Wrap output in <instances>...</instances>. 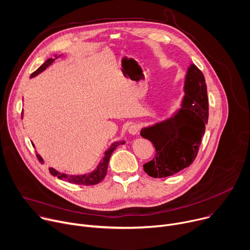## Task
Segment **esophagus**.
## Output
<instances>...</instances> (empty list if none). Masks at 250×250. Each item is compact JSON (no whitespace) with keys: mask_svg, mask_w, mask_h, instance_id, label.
<instances>
[{"mask_svg":"<svg viewBox=\"0 0 250 250\" xmlns=\"http://www.w3.org/2000/svg\"><path fill=\"white\" fill-rule=\"evenodd\" d=\"M127 131H128L129 134L134 135V134H136L137 131H138V126H137L136 125H129V126L127 127Z\"/></svg>","mask_w":250,"mask_h":250,"instance_id":"obj_1","label":"esophagus"}]
</instances>
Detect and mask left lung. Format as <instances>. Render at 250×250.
Instances as JSON below:
<instances>
[{
    "instance_id": "1",
    "label": "left lung",
    "mask_w": 250,
    "mask_h": 250,
    "mask_svg": "<svg viewBox=\"0 0 250 250\" xmlns=\"http://www.w3.org/2000/svg\"><path fill=\"white\" fill-rule=\"evenodd\" d=\"M181 108L165 121L144 127L140 135L150 140L155 154L144 165L153 178L172 176L190 166L195 160L208 118V101L205 77L191 64L184 84Z\"/></svg>"
}]
</instances>
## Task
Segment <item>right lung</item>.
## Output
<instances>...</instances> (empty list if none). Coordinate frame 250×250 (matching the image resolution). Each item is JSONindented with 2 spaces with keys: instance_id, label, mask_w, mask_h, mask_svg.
Listing matches in <instances>:
<instances>
[{
  "instance_id": "1",
  "label": "right lung",
  "mask_w": 250,
  "mask_h": 250,
  "mask_svg": "<svg viewBox=\"0 0 250 250\" xmlns=\"http://www.w3.org/2000/svg\"><path fill=\"white\" fill-rule=\"evenodd\" d=\"M60 56V55H59ZM59 56L55 55V59L58 58ZM54 58H48L37 71L30 75V78H33L37 75H39L40 73H42L43 70H45L54 60ZM21 118H22V112H21ZM125 144V141H117L114 142V144L110 146V148L104 152V156L102 159V161L99 163V165L97 166V168L92 171L91 173L88 174H84V175H68L65 173H60L59 171L55 170L54 168H49V172L52 176H56L58 179H62L65 180L69 183L72 184H76V185H86V186H91V185H96L98 183H100L106 174V169H108V164L111 158L112 153L114 152V150L119 146ZM40 162L43 163V159L42 158V156L40 154H37Z\"/></svg>"
}]
</instances>
